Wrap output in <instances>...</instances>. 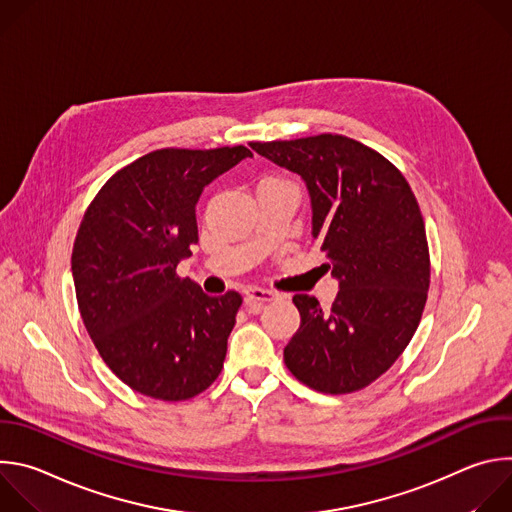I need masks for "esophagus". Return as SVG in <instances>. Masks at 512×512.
I'll list each match as a JSON object with an SVG mask.
<instances>
[{
    "mask_svg": "<svg viewBox=\"0 0 512 512\" xmlns=\"http://www.w3.org/2000/svg\"><path fill=\"white\" fill-rule=\"evenodd\" d=\"M277 300V294H273V291L269 289H261V287H249L245 291V306L251 310V312H259L265 304Z\"/></svg>",
    "mask_w": 512,
    "mask_h": 512,
    "instance_id": "1",
    "label": "esophagus"
}]
</instances>
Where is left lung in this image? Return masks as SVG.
<instances>
[{"label": "left lung", "mask_w": 512, "mask_h": 512, "mask_svg": "<svg viewBox=\"0 0 512 512\" xmlns=\"http://www.w3.org/2000/svg\"><path fill=\"white\" fill-rule=\"evenodd\" d=\"M251 150L304 180L312 237L338 281L328 312L312 296H294L302 322L283 348L285 367L320 393L367 387L405 350L427 300L419 204L389 160L350 137L255 141Z\"/></svg>", "instance_id": "8db88e82"}]
</instances>
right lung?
<instances>
[{
    "label": "right lung",
    "mask_w": 512,
    "mask_h": 512,
    "mask_svg": "<svg viewBox=\"0 0 512 512\" xmlns=\"http://www.w3.org/2000/svg\"><path fill=\"white\" fill-rule=\"evenodd\" d=\"M245 158V145L152 152L111 176L85 212L72 249L81 318L107 367L141 395L184 401L223 369L243 300L210 298L176 267L198 243L200 194Z\"/></svg>",
    "instance_id": "add662e5"
}]
</instances>
